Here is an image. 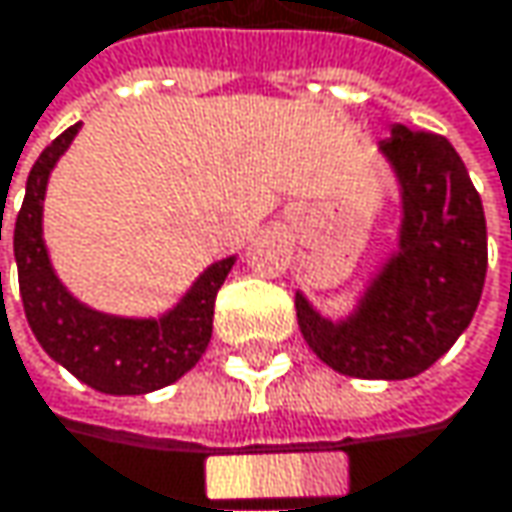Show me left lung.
Returning <instances> with one entry per match:
<instances>
[{"instance_id": "obj_1", "label": "left lung", "mask_w": 512, "mask_h": 512, "mask_svg": "<svg viewBox=\"0 0 512 512\" xmlns=\"http://www.w3.org/2000/svg\"><path fill=\"white\" fill-rule=\"evenodd\" d=\"M381 152L401 181V252L349 322L322 319L302 296L296 316L307 346L340 375L404 381L469 328L487 278V219L466 163L442 134L395 125Z\"/></svg>"}]
</instances>
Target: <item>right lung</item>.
Masks as SVG:
<instances>
[{
    "label": "right lung",
    "instance_id": "1",
    "mask_svg": "<svg viewBox=\"0 0 512 512\" xmlns=\"http://www.w3.org/2000/svg\"><path fill=\"white\" fill-rule=\"evenodd\" d=\"M78 128L81 122L58 134L40 152L25 181L23 208L14 222V257L25 319L46 354L87 387L108 395L152 393L178 381L205 354L213 331L216 293L231 272L234 257L213 263L187 299L158 322L117 319L75 302L49 266L40 237V213L49 172L67 152Z\"/></svg>",
    "mask_w": 512,
    "mask_h": 512
}]
</instances>
